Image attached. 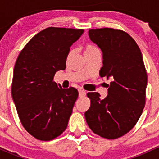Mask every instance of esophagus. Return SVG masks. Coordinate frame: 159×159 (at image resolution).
Segmentation results:
<instances>
[{
    "label": "esophagus",
    "mask_w": 159,
    "mask_h": 159,
    "mask_svg": "<svg viewBox=\"0 0 159 159\" xmlns=\"http://www.w3.org/2000/svg\"><path fill=\"white\" fill-rule=\"evenodd\" d=\"M78 94H79V97H83V96L85 95L86 92L83 89H78Z\"/></svg>",
    "instance_id": "obj_1"
}]
</instances>
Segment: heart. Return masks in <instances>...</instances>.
I'll use <instances>...</instances> for the list:
<instances>
[{"instance_id": "b5f03b06", "label": "heart", "mask_w": 159, "mask_h": 159, "mask_svg": "<svg viewBox=\"0 0 159 159\" xmlns=\"http://www.w3.org/2000/svg\"><path fill=\"white\" fill-rule=\"evenodd\" d=\"M96 51H98V48L96 46L89 44L85 46V48H84V54H88V53H91Z\"/></svg>"}]
</instances>
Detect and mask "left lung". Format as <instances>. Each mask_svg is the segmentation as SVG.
Returning <instances> with one entry per match:
<instances>
[{
    "instance_id": "left-lung-1",
    "label": "left lung",
    "mask_w": 159,
    "mask_h": 159,
    "mask_svg": "<svg viewBox=\"0 0 159 159\" xmlns=\"http://www.w3.org/2000/svg\"><path fill=\"white\" fill-rule=\"evenodd\" d=\"M89 38L102 51L100 76L111 78L108 95L89 92L85 111L91 131L101 137L115 139L135 125L145 105L147 73L140 48L126 32L113 28L90 29Z\"/></svg>"
}]
</instances>
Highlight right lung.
<instances>
[{"instance_id": "obj_1", "label": "right lung", "mask_w": 159, "mask_h": 159, "mask_svg": "<svg viewBox=\"0 0 159 159\" xmlns=\"http://www.w3.org/2000/svg\"><path fill=\"white\" fill-rule=\"evenodd\" d=\"M83 33L50 27L34 35L17 57L11 95L22 125L37 139L52 140L68 126L78 91L62 89L53 78L65 69L70 47Z\"/></svg>"}]
</instances>
